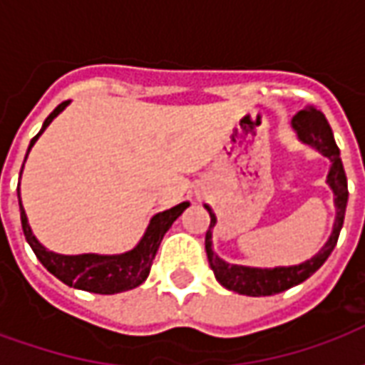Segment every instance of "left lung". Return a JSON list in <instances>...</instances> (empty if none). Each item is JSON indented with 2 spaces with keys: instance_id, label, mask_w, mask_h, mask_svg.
Wrapping results in <instances>:
<instances>
[{
  "instance_id": "left-lung-1",
  "label": "left lung",
  "mask_w": 365,
  "mask_h": 365,
  "mask_svg": "<svg viewBox=\"0 0 365 365\" xmlns=\"http://www.w3.org/2000/svg\"><path fill=\"white\" fill-rule=\"evenodd\" d=\"M293 128L297 130V136L309 146H313L321 152L322 156L332 162L330 164V172L327 182L334 191V205H336V221H334V229L330 235L329 242L322 246L321 252L313 256L311 260L303 262L299 266H289V268H274V269H260V268H246V266H235V264H227L221 260L211 248V229L217 222V217L211 211V207L205 205L209 211L211 222H209V230L205 235V250L209 266L213 269L217 282L221 283L222 287L240 293V295H250V297H266V295H275L282 291L295 287L299 283H303L307 277L321 268L327 262L330 252L334 250V246L340 237V229L344 225V213L346 203H348V180H346L344 166L340 160V150H338L336 143H334V135L330 128L329 120L322 115L317 107L307 105L303 111H299L293 120H291Z\"/></svg>"
}]
</instances>
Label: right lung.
<instances>
[{
  "instance_id": "obj_1",
  "label": "right lung",
  "mask_w": 365,
  "mask_h": 365,
  "mask_svg": "<svg viewBox=\"0 0 365 365\" xmlns=\"http://www.w3.org/2000/svg\"><path fill=\"white\" fill-rule=\"evenodd\" d=\"M70 101H62V103L54 109V111L46 117L41 133L31 140L29 150L33 148L36 138L43 135L44 128L51 125V120L58 115ZM27 150V154H29ZM27 160V158H25ZM25 166V162H23ZM23 172V170H21ZM19 195V209H21V225H23V232L27 242L33 248L35 256L41 260L44 268L48 269L52 275H56L60 282L66 283L70 287L76 289L90 291V293H99V295H113V293H120V291H128L138 287L140 283L148 277L152 268L154 256L158 252V246L162 238L172 227V222L180 217V215L190 207L187 201H183L180 205L172 207L168 211L154 215L152 217L148 229L144 232L143 240L133 248L130 252L119 254V256H99V254H80V256H62V254H54L46 250L31 232V227L27 222V215L23 211L21 205V193Z\"/></svg>"
}]
</instances>
